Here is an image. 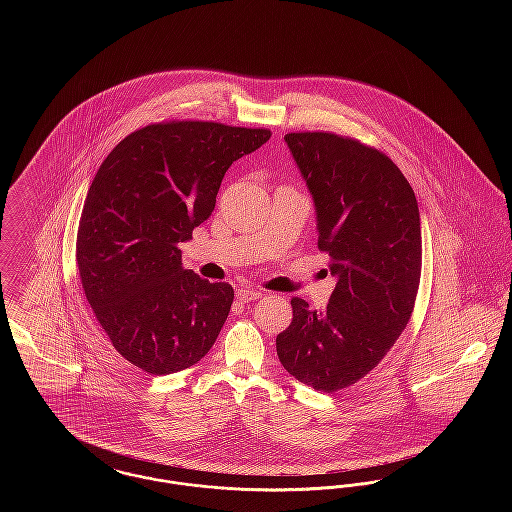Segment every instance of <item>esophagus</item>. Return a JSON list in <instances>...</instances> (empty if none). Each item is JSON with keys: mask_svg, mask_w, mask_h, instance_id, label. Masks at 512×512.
Segmentation results:
<instances>
[{"mask_svg": "<svg viewBox=\"0 0 512 512\" xmlns=\"http://www.w3.org/2000/svg\"><path fill=\"white\" fill-rule=\"evenodd\" d=\"M263 293L259 292V290H253V288H240V290H236V299L240 301V303H247V301H253V299H259Z\"/></svg>", "mask_w": 512, "mask_h": 512, "instance_id": "obj_1", "label": "esophagus"}]
</instances>
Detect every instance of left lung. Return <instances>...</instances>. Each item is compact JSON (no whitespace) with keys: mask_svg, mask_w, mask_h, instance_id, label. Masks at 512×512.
<instances>
[{"mask_svg":"<svg viewBox=\"0 0 512 512\" xmlns=\"http://www.w3.org/2000/svg\"><path fill=\"white\" fill-rule=\"evenodd\" d=\"M284 140L313 197L318 247L332 259L336 288L322 311L293 297L292 324L276 351L293 378L332 393L365 378L411 318L420 213L411 184L384 153L328 132Z\"/></svg>","mask_w":512,"mask_h":512,"instance_id":"obj_1","label":"left lung"}]
</instances>
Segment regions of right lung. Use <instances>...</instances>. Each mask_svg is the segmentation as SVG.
<instances>
[{
  "mask_svg": "<svg viewBox=\"0 0 512 512\" xmlns=\"http://www.w3.org/2000/svg\"><path fill=\"white\" fill-rule=\"evenodd\" d=\"M263 128L151 124L101 163L84 201L76 265L103 332L126 361L165 376L219 338L234 290L182 265L180 244L209 219L234 161L267 144Z\"/></svg>",
  "mask_w": 512,
  "mask_h": 512,
  "instance_id": "add662e5",
  "label": "right lung"
}]
</instances>
